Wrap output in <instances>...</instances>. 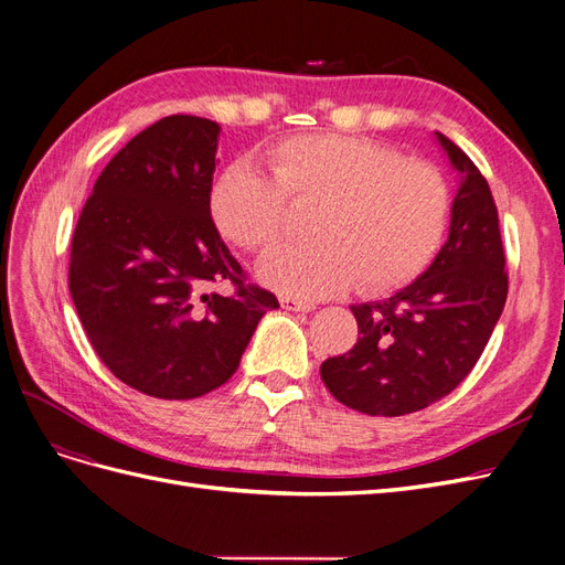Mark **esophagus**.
Masks as SVG:
<instances>
[{"mask_svg": "<svg viewBox=\"0 0 565 565\" xmlns=\"http://www.w3.org/2000/svg\"><path fill=\"white\" fill-rule=\"evenodd\" d=\"M280 306H282V309H287V311H301V313L316 309V303L297 299V297H280Z\"/></svg>", "mask_w": 565, "mask_h": 565, "instance_id": "obj_1", "label": "esophagus"}]
</instances>
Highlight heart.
<instances>
[{
    "label": "heart",
    "mask_w": 565,
    "mask_h": 565,
    "mask_svg": "<svg viewBox=\"0 0 565 565\" xmlns=\"http://www.w3.org/2000/svg\"><path fill=\"white\" fill-rule=\"evenodd\" d=\"M268 174L233 164L212 188L218 233L264 256L289 233V207H316L313 243L278 252L262 280L285 297L322 299L355 285L384 295L429 268L450 221V188L424 160L341 134H299L266 150Z\"/></svg>",
    "instance_id": "b5f03b06"
}]
</instances>
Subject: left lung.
Listing matches in <instances>:
<instances>
[{
    "label": "left lung",
    "instance_id": "1",
    "mask_svg": "<svg viewBox=\"0 0 565 565\" xmlns=\"http://www.w3.org/2000/svg\"><path fill=\"white\" fill-rule=\"evenodd\" d=\"M436 136L461 174L448 243L391 299L351 306L358 341L320 365L332 396L372 417L409 415L448 396L481 358L509 292L490 185L465 150Z\"/></svg>",
    "mask_w": 565,
    "mask_h": 565
}]
</instances>
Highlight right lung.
<instances>
[{"label":"right lung","mask_w":565,"mask_h":565,"mask_svg":"<svg viewBox=\"0 0 565 565\" xmlns=\"http://www.w3.org/2000/svg\"><path fill=\"white\" fill-rule=\"evenodd\" d=\"M218 125L169 115L106 164L77 218L67 285L94 351L119 382L188 401L226 384L268 289L221 243L210 212ZM226 279L234 292L209 289Z\"/></svg>","instance_id":"add662e5"}]
</instances>
